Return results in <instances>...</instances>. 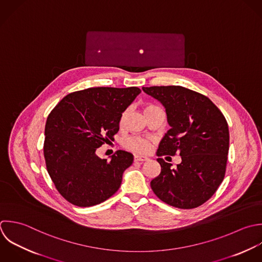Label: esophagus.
<instances>
[{
	"mask_svg": "<svg viewBox=\"0 0 262 262\" xmlns=\"http://www.w3.org/2000/svg\"><path fill=\"white\" fill-rule=\"evenodd\" d=\"M134 160L136 161V162H144V161H147V160H149L147 157H144V156H140V155H135V157H134Z\"/></svg>",
	"mask_w": 262,
	"mask_h": 262,
	"instance_id": "esophagus-1",
	"label": "esophagus"
}]
</instances>
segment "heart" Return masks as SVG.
<instances>
[{
  "label": "heart",
  "instance_id": "heart-1",
  "mask_svg": "<svg viewBox=\"0 0 262 262\" xmlns=\"http://www.w3.org/2000/svg\"><path fill=\"white\" fill-rule=\"evenodd\" d=\"M156 108H160V107H158L156 105L149 104L145 107V112L156 109ZM127 113H128L127 110L122 112V114L120 116V119H119V124L120 125H122L125 122ZM123 147L125 149H127L132 152L138 153V154H147L151 150L152 143L149 139H146V138H143V137H140V136H132V137H128L124 140Z\"/></svg>",
  "mask_w": 262,
  "mask_h": 262
}]
</instances>
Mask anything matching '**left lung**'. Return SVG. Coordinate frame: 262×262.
<instances>
[{
  "label": "left lung",
  "instance_id": "1",
  "mask_svg": "<svg viewBox=\"0 0 262 262\" xmlns=\"http://www.w3.org/2000/svg\"><path fill=\"white\" fill-rule=\"evenodd\" d=\"M143 91L162 103L171 126L157 155L182 156L176 169L164 159H157L161 172L151 181V188L170 206L196 208L212 197L225 179L230 146L227 119L209 98L184 86H150Z\"/></svg>",
  "mask_w": 262,
  "mask_h": 262
}]
</instances>
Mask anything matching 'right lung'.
<instances>
[{"instance_id":"add662e5","label":"right lung","mask_w":262,"mask_h":262,"mask_svg":"<svg viewBox=\"0 0 262 262\" xmlns=\"http://www.w3.org/2000/svg\"><path fill=\"white\" fill-rule=\"evenodd\" d=\"M141 93L137 86H98L65 96L45 126L43 156L59 194L78 207L100 204L117 192L133 154L118 150L111 160L96 150L119 130L122 112Z\"/></svg>"}]
</instances>
